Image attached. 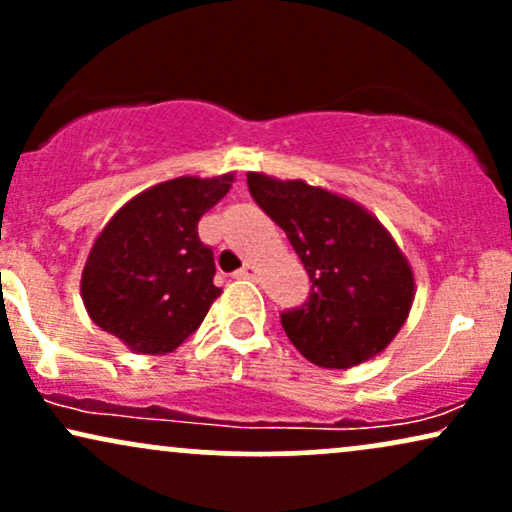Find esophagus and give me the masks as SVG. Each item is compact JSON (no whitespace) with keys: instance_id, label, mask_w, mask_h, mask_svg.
I'll return each mask as SVG.
<instances>
[{"instance_id":"obj_1","label":"esophagus","mask_w":512,"mask_h":512,"mask_svg":"<svg viewBox=\"0 0 512 512\" xmlns=\"http://www.w3.org/2000/svg\"><path fill=\"white\" fill-rule=\"evenodd\" d=\"M236 276H238V279H255V276H257V264L255 262H245L243 267H240L238 272H236Z\"/></svg>"}]
</instances>
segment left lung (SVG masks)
Instances as JSON below:
<instances>
[{"label": "left lung", "instance_id": "left-lung-1", "mask_svg": "<svg viewBox=\"0 0 512 512\" xmlns=\"http://www.w3.org/2000/svg\"><path fill=\"white\" fill-rule=\"evenodd\" d=\"M255 202L301 257L310 296L281 313L286 337L310 363L351 368L397 337L414 305V269L366 207L305 180L248 173Z\"/></svg>", "mask_w": 512, "mask_h": 512}]
</instances>
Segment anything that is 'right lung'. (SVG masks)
Returning a JSON list of instances; mask_svg holds the SVG:
<instances>
[{"label": "right lung", "instance_id": "1", "mask_svg": "<svg viewBox=\"0 0 512 512\" xmlns=\"http://www.w3.org/2000/svg\"><path fill=\"white\" fill-rule=\"evenodd\" d=\"M233 180L236 173L158 182L122 204L93 240L81 272L84 308L134 354L175 351L221 296L197 223Z\"/></svg>", "mask_w": 512, "mask_h": 512}]
</instances>
